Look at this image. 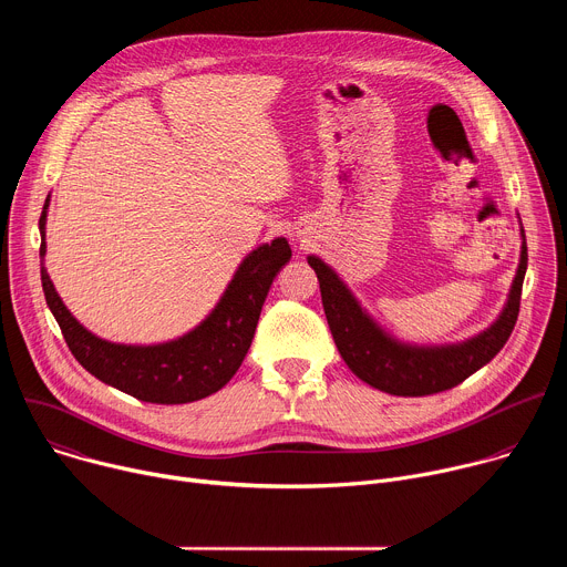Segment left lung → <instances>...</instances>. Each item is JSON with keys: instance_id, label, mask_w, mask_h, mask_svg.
<instances>
[{"instance_id": "left-lung-1", "label": "left lung", "mask_w": 567, "mask_h": 567, "mask_svg": "<svg viewBox=\"0 0 567 567\" xmlns=\"http://www.w3.org/2000/svg\"><path fill=\"white\" fill-rule=\"evenodd\" d=\"M307 262L320 282L322 309H326L334 343L348 368L361 381L388 394L424 396L455 388L503 350L520 311L527 245L523 241L518 274L501 318L487 332L446 348H413L392 341L374 326V320L326 262L316 256H309Z\"/></svg>"}]
</instances>
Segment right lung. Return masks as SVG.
<instances>
[{
  "label": "right lung",
  "mask_w": 567,
  "mask_h": 567,
  "mask_svg": "<svg viewBox=\"0 0 567 567\" xmlns=\"http://www.w3.org/2000/svg\"><path fill=\"white\" fill-rule=\"evenodd\" d=\"M44 202L40 215V276L47 305L75 361L107 385L150 403H190L224 388L245 361L258 318L278 271L289 262L285 237L258 247L235 271L208 318L186 337L158 346H118L87 332L62 305L44 267Z\"/></svg>",
  "instance_id": "add662e5"
}]
</instances>
